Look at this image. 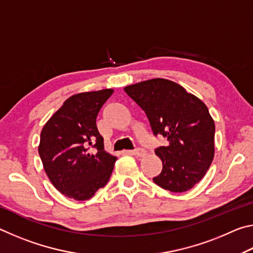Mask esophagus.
I'll return each mask as SVG.
<instances>
[{"label":"esophagus","mask_w":253,"mask_h":253,"mask_svg":"<svg viewBox=\"0 0 253 253\" xmlns=\"http://www.w3.org/2000/svg\"><path fill=\"white\" fill-rule=\"evenodd\" d=\"M131 154L136 157H144L145 155H146V151H145V149H143V148H137L136 151H134Z\"/></svg>","instance_id":"esophagus-1"}]
</instances>
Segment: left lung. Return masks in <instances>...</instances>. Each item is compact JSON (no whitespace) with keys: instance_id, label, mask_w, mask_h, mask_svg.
<instances>
[{"instance_id":"1","label":"left lung","mask_w":253,"mask_h":253,"mask_svg":"<svg viewBox=\"0 0 253 253\" xmlns=\"http://www.w3.org/2000/svg\"><path fill=\"white\" fill-rule=\"evenodd\" d=\"M124 90L146 113L154 134L168 138L166 146L155 149L163 169L154 183L174 193L191 190L207 174L214 157L215 125L207 105L163 78L140 81Z\"/></svg>"}]
</instances>
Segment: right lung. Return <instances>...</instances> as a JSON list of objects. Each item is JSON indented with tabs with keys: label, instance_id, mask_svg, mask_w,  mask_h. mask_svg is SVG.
Here are the masks:
<instances>
[{
	"label": "right lung",
	"instance_id": "obj_1",
	"mask_svg": "<svg viewBox=\"0 0 253 253\" xmlns=\"http://www.w3.org/2000/svg\"><path fill=\"white\" fill-rule=\"evenodd\" d=\"M114 89L68 98L41 130L38 147L45 174L60 193L87 201L109 181L117 157L107 153L96 126Z\"/></svg>",
	"mask_w": 253,
	"mask_h": 253
}]
</instances>
